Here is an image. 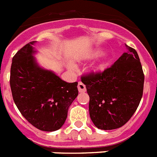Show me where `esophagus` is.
<instances>
[{
	"label": "esophagus",
	"instance_id": "esophagus-1",
	"mask_svg": "<svg viewBox=\"0 0 157 157\" xmlns=\"http://www.w3.org/2000/svg\"><path fill=\"white\" fill-rule=\"evenodd\" d=\"M78 89L79 93H83L86 91V86L82 82H78Z\"/></svg>",
	"mask_w": 157,
	"mask_h": 157
}]
</instances>
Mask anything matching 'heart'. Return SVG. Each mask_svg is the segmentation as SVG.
I'll use <instances>...</instances> for the list:
<instances>
[{
  "label": "heart",
  "instance_id": "heart-1",
  "mask_svg": "<svg viewBox=\"0 0 157 157\" xmlns=\"http://www.w3.org/2000/svg\"><path fill=\"white\" fill-rule=\"evenodd\" d=\"M104 53L103 49L101 48H97L95 50H93L91 51H89L87 53H85L83 54H81L79 56H78L76 58V61L78 62H82V63H86L88 61H91L94 58H98L99 56L102 55V54ZM110 64V58L108 56H105L104 58H103L102 59H100L99 61H98L95 64H94L93 66H91L90 67V71L94 74H99L102 73L103 71H105L108 68ZM67 68L71 71H73L74 67L71 64L67 65Z\"/></svg>",
  "mask_w": 157,
  "mask_h": 157
}]
</instances>
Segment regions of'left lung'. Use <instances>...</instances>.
I'll use <instances>...</instances> for the list:
<instances>
[{
	"instance_id": "obj_1",
	"label": "left lung",
	"mask_w": 157,
	"mask_h": 157,
	"mask_svg": "<svg viewBox=\"0 0 157 157\" xmlns=\"http://www.w3.org/2000/svg\"><path fill=\"white\" fill-rule=\"evenodd\" d=\"M128 47V52L103 73L82 77L90 97V117L102 130H113L126 124L143 95L144 75L140 61L136 50Z\"/></svg>"
}]
</instances>
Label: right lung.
Wrapping results in <instances>:
<instances>
[{"label":"right lung","instance_id":"1","mask_svg":"<svg viewBox=\"0 0 157 157\" xmlns=\"http://www.w3.org/2000/svg\"><path fill=\"white\" fill-rule=\"evenodd\" d=\"M31 41L12 60L10 87L14 103L37 129L54 132L63 127L70 106L78 94V82H67L54 71L40 67Z\"/></svg>","mask_w":157,"mask_h":157}]
</instances>
